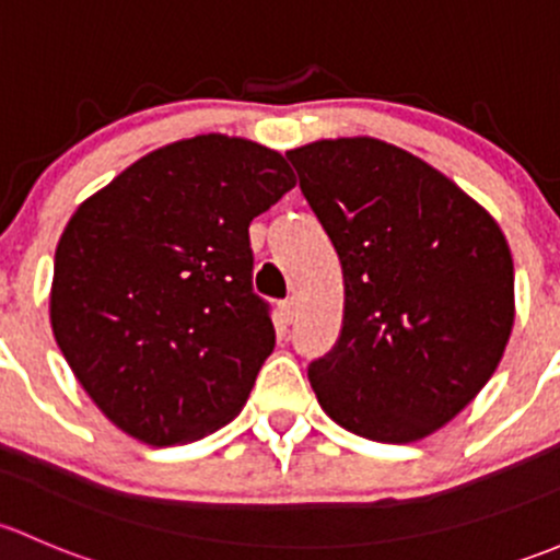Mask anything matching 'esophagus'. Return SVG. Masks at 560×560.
Returning a JSON list of instances; mask_svg holds the SVG:
<instances>
[{
    "mask_svg": "<svg viewBox=\"0 0 560 560\" xmlns=\"http://www.w3.org/2000/svg\"><path fill=\"white\" fill-rule=\"evenodd\" d=\"M280 315L285 323L296 320V299H285V302H280Z\"/></svg>",
    "mask_w": 560,
    "mask_h": 560,
    "instance_id": "34e87169",
    "label": "esophagus"
}]
</instances>
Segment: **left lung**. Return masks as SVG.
<instances>
[{"label": "left lung", "mask_w": 560, "mask_h": 560, "mask_svg": "<svg viewBox=\"0 0 560 560\" xmlns=\"http://www.w3.org/2000/svg\"><path fill=\"white\" fill-rule=\"evenodd\" d=\"M345 278L339 342L310 366L323 412L407 445L493 377L515 323V267L491 212L418 155L374 137L288 151Z\"/></svg>", "instance_id": "obj_1"}]
</instances>
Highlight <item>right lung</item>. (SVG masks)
Returning a JSON list of instances; mask_svg holds the SVG:
<instances>
[{
    "label": "right lung",
    "instance_id": "1",
    "mask_svg": "<svg viewBox=\"0 0 560 560\" xmlns=\"http://www.w3.org/2000/svg\"><path fill=\"white\" fill-rule=\"evenodd\" d=\"M293 186L272 148L196 135L142 155L69 218L50 326L120 431L186 445L237 418L275 348L247 226Z\"/></svg>",
    "mask_w": 560,
    "mask_h": 560
}]
</instances>
